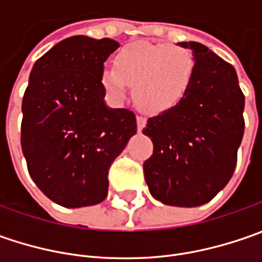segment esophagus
I'll return each instance as SVG.
<instances>
[{
	"label": "esophagus",
	"instance_id": "esophagus-1",
	"mask_svg": "<svg viewBox=\"0 0 262 262\" xmlns=\"http://www.w3.org/2000/svg\"><path fill=\"white\" fill-rule=\"evenodd\" d=\"M146 122H147V119L144 118V116H141V115L137 116V129H138V131H141V129L146 126Z\"/></svg>",
	"mask_w": 262,
	"mask_h": 262
}]
</instances>
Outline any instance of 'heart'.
I'll use <instances>...</instances> for the list:
<instances>
[{
	"instance_id": "b5f03b06",
	"label": "heart",
	"mask_w": 262,
	"mask_h": 262,
	"mask_svg": "<svg viewBox=\"0 0 262 262\" xmlns=\"http://www.w3.org/2000/svg\"><path fill=\"white\" fill-rule=\"evenodd\" d=\"M194 76L195 58L189 49L136 42L116 54L114 68L102 71V84L116 99L124 97L126 84L133 86L136 105L148 114H160L185 97Z\"/></svg>"
}]
</instances>
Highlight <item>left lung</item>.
<instances>
[{"mask_svg":"<svg viewBox=\"0 0 262 262\" xmlns=\"http://www.w3.org/2000/svg\"><path fill=\"white\" fill-rule=\"evenodd\" d=\"M195 58V76L172 109L148 118L143 134L153 141L144 162L150 194L166 206L211 201L235 172L245 121V96L235 68L198 42H181Z\"/></svg>","mask_w":262,"mask_h":262,"instance_id":"8db88e82","label":"left lung"}]
</instances>
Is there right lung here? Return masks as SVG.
Wrapping results in <instances>:
<instances>
[{
  "instance_id": "1",
  "label": "right lung",
  "mask_w": 262,
  "mask_h": 262,
  "mask_svg": "<svg viewBox=\"0 0 262 262\" xmlns=\"http://www.w3.org/2000/svg\"><path fill=\"white\" fill-rule=\"evenodd\" d=\"M114 39L71 36L32 68L23 96L21 150L29 175L67 208L95 206L107 195V170L137 133L134 112L105 103L103 62Z\"/></svg>"
}]
</instances>
